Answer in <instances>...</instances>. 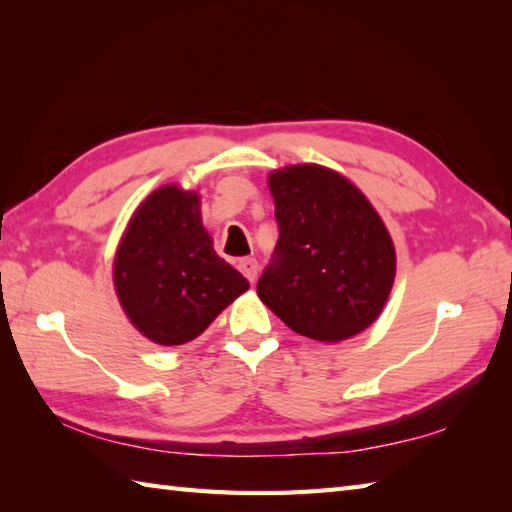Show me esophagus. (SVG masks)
Instances as JSON below:
<instances>
[{
	"mask_svg": "<svg viewBox=\"0 0 512 512\" xmlns=\"http://www.w3.org/2000/svg\"><path fill=\"white\" fill-rule=\"evenodd\" d=\"M237 268H239V273H242L248 281H255V279H257V270H259V266H257V259H253V257H244V259H239V262H237Z\"/></svg>",
	"mask_w": 512,
	"mask_h": 512,
	"instance_id": "esophagus-1",
	"label": "esophagus"
}]
</instances>
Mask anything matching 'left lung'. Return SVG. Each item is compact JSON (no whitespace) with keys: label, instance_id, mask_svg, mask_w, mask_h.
<instances>
[{"label":"left lung","instance_id":"8db88e82","mask_svg":"<svg viewBox=\"0 0 512 512\" xmlns=\"http://www.w3.org/2000/svg\"><path fill=\"white\" fill-rule=\"evenodd\" d=\"M279 242L257 295L290 330L334 345L385 310L396 248L367 195L330 167L303 162L268 173Z\"/></svg>","mask_w":512,"mask_h":512}]
</instances>
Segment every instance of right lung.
Masks as SVG:
<instances>
[{
	"mask_svg": "<svg viewBox=\"0 0 512 512\" xmlns=\"http://www.w3.org/2000/svg\"><path fill=\"white\" fill-rule=\"evenodd\" d=\"M200 206L198 191L162 184L136 206L116 246L118 303L129 323L162 347L198 339L248 290V281L217 257Z\"/></svg>",
	"mask_w": 512,
	"mask_h": 512,
	"instance_id": "right-lung-1",
	"label": "right lung"
}]
</instances>
